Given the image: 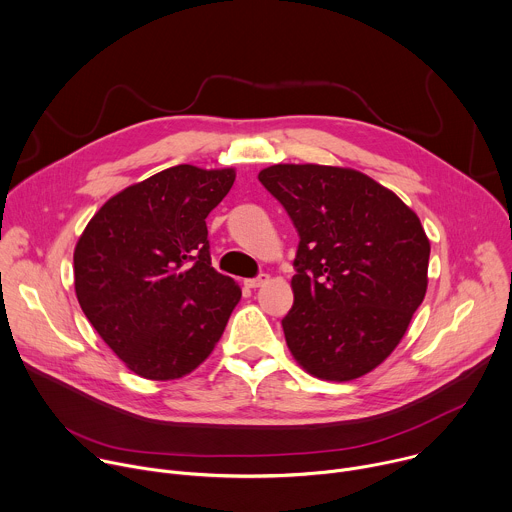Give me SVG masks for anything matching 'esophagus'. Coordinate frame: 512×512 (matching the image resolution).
<instances>
[{
    "mask_svg": "<svg viewBox=\"0 0 512 512\" xmlns=\"http://www.w3.org/2000/svg\"><path fill=\"white\" fill-rule=\"evenodd\" d=\"M268 280H270V276H268V274H258L256 278L246 280V286H248V288H260V286H264Z\"/></svg>",
    "mask_w": 512,
    "mask_h": 512,
    "instance_id": "obj_1",
    "label": "esophagus"
}]
</instances>
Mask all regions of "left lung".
Here are the masks:
<instances>
[{
  "mask_svg": "<svg viewBox=\"0 0 512 512\" xmlns=\"http://www.w3.org/2000/svg\"><path fill=\"white\" fill-rule=\"evenodd\" d=\"M300 242L282 319L296 363L325 381H351L399 345L428 288L430 240L414 210L369 175L315 163L258 173Z\"/></svg>",
  "mask_w": 512,
  "mask_h": 512,
  "instance_id": "8db88e82",
  "label": "left lung"
}]
</instances>
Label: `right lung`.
I'll list each match as a JSON object with an SVG mask.
<instances>
[{
  "instance_id": "1",
  "label": "right lung",
  "mask_w": 512,
  "mask_h": 512,
  "mask_svg": "<svg viewBox=\"0 0 512 512\" xmlns=\"http://www.w3.org/2000/svg\"><path fill=\"white\" fill-rule=\"evenodd\" d=\"M234 179L232 167L163 169L113 195L76 242L82 313L145 379L197 369L240 302L242 288L212 266L206 226Z\"/></svg>"
}]
</instances>
